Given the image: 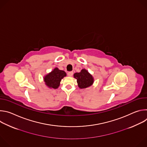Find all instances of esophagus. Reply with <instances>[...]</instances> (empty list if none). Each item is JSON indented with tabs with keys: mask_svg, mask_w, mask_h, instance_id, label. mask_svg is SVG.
<instances>
[{
	"mask_svg": "<svg viewBox=\"0 0 147 147\" xmlns=\"http://www.w3.org/2000/svg\"><path fill=\"white\" fill-rule=\"evenodd\" d=\"M67 75L69 77H71L73 75V71H70V72H68L67 73Z\"/></svg>",
	"mask_w": 147,
	"mask_h": 147,
	"instance_id": "obj_1",
	"label": "esophagus"
}]
</instances>
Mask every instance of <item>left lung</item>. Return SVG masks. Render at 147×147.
I'll use <instances>...</instances> for the list:
<instances>
[{
  "label": "left lung",
  "mask_w": 147,
  "mask_h": 147,
  "mask_svg": "<svg viewBox=\"0 0 147 147\" xmlns=\"http://www.w3.org/2000/svg\"><path fill=\"white\" fill-rule=\"evenodd\" d=\"M74 77L77 79L78 87L80 88H86L90 87L94 82L92 76L85 69H82L80 73H76Z\"/></svg>",
  "instance_id": "8db88e82"
}]
</instances>
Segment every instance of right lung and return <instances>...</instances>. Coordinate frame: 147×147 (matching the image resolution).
I'll return each instance as SVG.
<instances>
[{"label":"right lung","mask_w":147,"mask_h":147,"mask_svg":"<svg viewBox=\"0 0 147 147\" xmlns=\"http://www.w3.org/2000/svg\"><path fill=\"white\" fill-rule=\"evenodd\" d=\"M66 76V73L64 71L55 68L44 77V81L48 87L56 89L59 86L61 79Z\"/></svg>","instance_id":"add662e5"}]
</instances>
